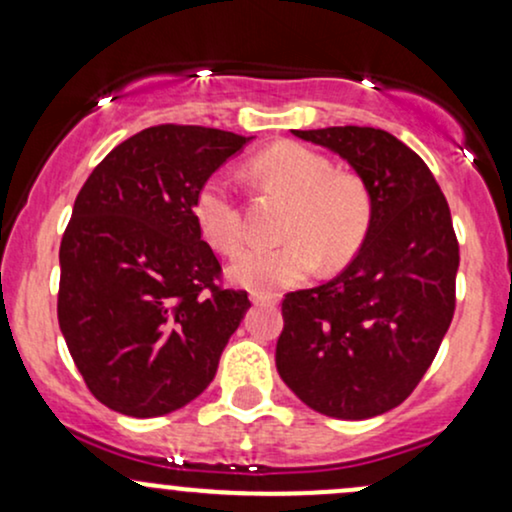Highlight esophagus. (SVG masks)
Returning <instances> with one entry per match:
<instances>
[{"label": "esophagus", "instance_id": "esophagus-1", "mask_svg": "<svg viewBox=\"0 0 512 512\" xmlns=\"http://www.w3.org/2000/svg\"><path fill=\"white\" fill-rule=\"evenodd\" d=\"M250 301L255 303V305H276V303H279V298L269 296V293H257V291H252V293H250Z\"/></svg>", "mask_w": 512, "mask_h": 512}]
</instances>
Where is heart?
Here are the masks:
<instances>
[{"mask_svg":"<svg viewBox=\"0 0 512 512\" xmlns=\"http://www.w3.org/2000/svg\"><path fill=\"white\" fill-rule=\"evenodd\" d=\"M252 175L267 192L289 199L281 236L274 248H252L231 264L236 284L272 293L298 284L325 262L342 267L356 255L373 221V197L366 180L334 168L320 151L296 142H279L252 158ZM192 216L202 238L221 255H236L245 243V221L233 182L223 173L199 185Z\"/></svg>","mask_w":512,"mask_h":512,"instance_id":"1","label":"heart"}]
</instances>
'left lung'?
Segmentation results:
<instances>
[{
	"mask_svg": "<svg viewBox=\"0 0 512 512\" xmlns=\"http://www.w3.org/2000/svg\"><path fill=\"white\" fill-rule=\"evenodd\" d=\"M293 134L351 163L373 197V221L342 274L286 293L276 370L310 409L370 419L414 392L455 315L460 245L448 199L421 156L385 129Z\"/></svg>",
	"mask_w": 512,
	"mask_h": 512,
	"instance_id": "obj_1",
	"label": "left lung"
}]
</instances>
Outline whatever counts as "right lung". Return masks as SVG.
Wrapping results in <instances>:
<instances>
[{
	"label": "right lung",
	"mask_w": 512,
	"mask_h": 512,
	"mask_svg": "<svg viewBox=\"0 0 512 512\" xmlns=\"http://www.w3.org/2000/svg\"><path fill=\"white\" fill-rule=\"evenodd\" d=\"M252 137L156 125L117 144L76 195L60 245L57 317L91 395L151 419L202 395L250 308L221 289L192 202Z\"/></svg>",
	"instance_id": "right-lung-1"
}]
</instances>
